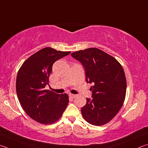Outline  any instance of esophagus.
I'll return each instance as SVG.
<instances>
[{"label":"esophagus","mask_w":148,"mask_h":148,"mask_svg":"<svg viewBox=\"0 0 148 148\" xmlns=\"http://www.w3.org/2000/svg\"><path fill=\"white\" fill-rule=\"evenodd\" d=\"M77 96L76 95H73V94H69V97L71 98H75Z\"/></svg>","instance_id":"34e87169"}]
</instances>
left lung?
Wrapping results in <instances>:
<instances>
[{
  "instance_id": "obj_1",
  "label": "left lung",
  "mask_w": 148,
  "mask_h": 148,
  "mask_svg": "<svg viewBox=\"0 0 148 148\" xmlns=\"http://www.w3.org/2000/svg\"><path fill=\"white\" fill-rule=\"evenodd\" d=\"M71 56L84 67L86 82L94 85L92 98H87L81 109L83 117L94 125L106 124L116 116L125 100L127 84L122 65L96 48L77 51Z\"/></svg>"
}]
</instances>
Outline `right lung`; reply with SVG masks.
<instances>
[{"label":"right lung","instance_id":"obj_1","mask_svg":"<svg viewBox=\"0 0 148 148\" xmlns=\"http://www.w3.org/2000/svg\"><path fill=\"white\" fill-rule=\"evenodd\" d=\"M71 52L46 47L28 58L21 66L16 79V91L23 109L39 123L51 124L63 114L69 103L66 94L45 90L48 85L52 65Z\"/></svg>","mask_w":148,"mask_h":148}]
</instances>
